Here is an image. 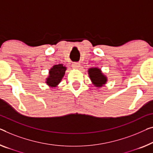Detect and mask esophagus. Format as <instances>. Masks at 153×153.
<instances>
[{
    "label": "esophagus",
    "instance_id": "1",
    "mask_svg": "<svg viewBox=\"0 0 153 153\" xmlns=\"http://www.w3.org/2000/svg\"><path fill=\"white\" fill-rule=\"evenodd\" d=\"M72 67L74 68V69H79L80 67V65L78 62H74L72 65Z\"/></svg>",
    "mask_w": 153,
    "mask_h": 153
}]
</instances>
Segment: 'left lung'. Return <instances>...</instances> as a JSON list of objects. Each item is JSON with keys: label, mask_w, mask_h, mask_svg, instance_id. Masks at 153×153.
Segmentation results:
<instances>
[{"label": "left lung", "mask_w": 153, "mask_h": 153, "mask_svg": "<svg viewBox=\"0 0 153 153\" xmlns=\"http://www.w3.org/2000/svg\"><path fill=\"white\" fill-rule=\"evenodd\" d=\"M88 72L91 81L97 87H101L106 83L107 77L98 68H90Z\"/></svg>", "instance_id": "1"}]
</instances>
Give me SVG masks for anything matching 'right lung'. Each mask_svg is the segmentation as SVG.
I'll return each mask as SVG.
<instances>
[{"mask_svg": "<svg viewBox=\"0 0 153 153\" xmlns=\"http://www.w3.org/2000/svg\"><path fill=\"white\" fill-rule=\"evenodd\" d=\"M67 67L63 66L62 64L54 65L49 70V75L47 78L46 83L51 87H56L62 80L65 76Z\"/></svg>", "mask_w": 153, "mask_h": 153, "instance_id": "1", "label": "right lung"}]
</instances>
